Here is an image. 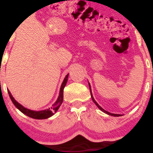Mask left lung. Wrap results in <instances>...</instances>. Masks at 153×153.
Instances as JSON below:
<instances>
[{"mask_svg":"<svg viewBox=\"0 0 153 153\" xmlns=\"http://www.w3.org/2000/svg\"><path fill=\"white\" fill-rule=\"evenodd\" d=\"M88 85H89V87H90V91H91V99H92V100H93V101H94V102L95 103V104L96 105V106H97L98 107H99V109H101V111H103L104 112V113H106V114H108V115H111V116H113V117H120V114H111V113H109V112H108V111H105L104 109H103V108H101V106H99V104H98L97 103V102H96V101H95L94 100V97H93V95H92V94H91V85H90V84L88 83Z\"/></svg>","mask_w":153,"mask_h":153,"instance_id":"obj_1","label":"left lung"}]
</instances>
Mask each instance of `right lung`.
I'll list each match as a JSON object with an SVG mask.
<instances>
[{
  "label": "right lung",
  "instance_id": "1",
  "mask_svg": "<svg viewBox=\"0 0 153 153\" xmlns=\"http://www.w3.org/2000/svg\"><path fill=\"white\" fill-rule=\"evenodd\" d=\"M68 75H67L66 77L64 79V80H63L62 85H61L58 99H57V101H56V102L54 103V104L50 107V108H47V110L39 111H35L27 109V108H26L25 107L22 106L20 103L17 102V101L13 99V97L12 96V95L10 94L9 91H8V94H9L10 99H11L12 102H13V104L15 105V106L16 107L19 111H21L23 114H26V116H28V117H31V118H33V119H47L49 118V117H52V116L54 114V112H56L57 110H58L59 107L60 106L61 104H62L63 101V91H64V88L67 82H68Z\"/></svg>",
  "mask_w": 153,
  "mask_h": 153
}]
</instances>
